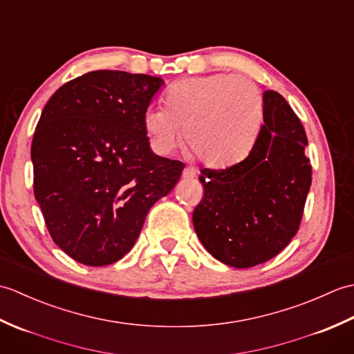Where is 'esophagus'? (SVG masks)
I'll use <instances>...</instances> for the list:
<instances>
[{
    "mask_svg": "<svg viewBox=\"0 0 354 354\" xmlns=\"http://www.w3.org/2000/svg\"><path fill=\"white\" fill-rule=\"evenodd\" d=\"M196 176V170H194L193 167H185L184 170H183V178L184 179H192V178H194Z\"/></svg>",
    "mask_w": 354,
    "mask_h": 354,
    "instance_id": "34e87169",
    "label": "esophagus"
}]
</instances>
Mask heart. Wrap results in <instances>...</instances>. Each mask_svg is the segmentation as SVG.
<instances>
[{
    "label": "heart",
    "mask_w": 354,
    "mask_h": 354,
    "mask_svg": "<svg viewBox=\"0 0 354 354\" xmlns=\"http://www.w3.org/2000/svg\"><path fill=\"white\" fill-rule=\"evenodd\" d=\"M164 109L149 108L145 131L170 153L185 141L209 167H227L251 152L263 124V97L252 80L230 73L183 79L164 94Z\"/></svg>",
    "instance_id": "1"
}]
</instances>
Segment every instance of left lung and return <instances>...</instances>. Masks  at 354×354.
I'll return each instance as SVG.
<instances>
[{
    "instance_id": "left-lung-1",
    "label": "left lung",
    "mask_w": 354,
    "mask_h": 354,
    "mask_svg": "<svg viewBox=\"0 0 354 354\" xmlns=\"http://www.w3.org/2000/svg\"><path fill=\"white\" fill-rule=\"evenodd\" d=\"M263 122L243 161L201 170L204 196L193 212L205 250L237 269L265 263L289 245L312 184L306 131L281 94H263Z\"/></svg>"
}]
</instances>
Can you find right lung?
<instances>
[{"instance_id":"right-lung-1","label":"right lung","mask_w":354,"mask_h":354,"mask_svg":"<svg viewBox=\"0 0 354 354\" xmlns=\"http://www.w3.org/2000/svg\"><path fill=\"white\" fill-rule=\"evenodd\" d=\"M161 77L99 70L66 82L32 141L33 192L50 236L73 260L106 266L132 250L149 209L184 162L152 152L145 114Z\"/></svg>"}]
</instances>
